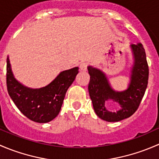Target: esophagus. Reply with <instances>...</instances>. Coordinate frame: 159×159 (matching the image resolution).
I'll return each instance as SVG.
<instances>
[{"label":"esophagus","mask_w":159,"mask_h":159,"mask_svg":"<svg viewBox=\"0 0 159 159\" xmlns=\"http://www.w3.org/2000/svg\"><path fill=\"white\" fill-rule=\"evenodd\" d=\"M88 66H89V65H88L87 62H81V65H80V70L81 71H85V70H87Z\"/></svg>","instance_id":"1"}]
</instances>
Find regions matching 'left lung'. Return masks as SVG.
<instances>
[{
    "label": "left lung",
    "instance_id": "8db88e82",
    "mask_svg": "<svg viewBox=\"0 0 159 159\" xmlns=\"http://www.w3.org/2000/svg\"><path fill=\"white\" fill-rule=\"evenodd\" d=\"M134 63L131 70L129 89L121 92L110 87L105 74L97 68L89 67V95L96 115L106 121L114 122L129 118L139 108L147 89L149 69L145 49L142 44H131ZM111 100L119 103L122 108L116 112L106 109V102Z\"/></svg>",
    "mask_w": 159,
    "mask_h": 159
}]
</instances>
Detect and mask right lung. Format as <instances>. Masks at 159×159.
<instances>
[{
	"mask_svg": "<svg viewBox=\"0 0 159 159\" xmlns=\"http://www.w3.org/2000/svg\"><path fill=\"white\" fill-rule=\"evenodd\" d=\"M78 73V67L64 70L46 87L30 89L22 85L14 78L7 57V91L17 108L27 118L35 122H48L60 112L67 90Z\"/></svg>",
	"mask_w": 159,
	"mask_h": 159,
	"instance_id": "add662e5",
	"label": "right lung"
}]
</instances>
